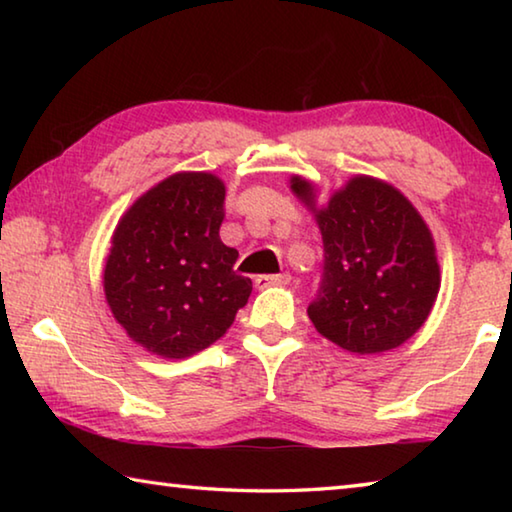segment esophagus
Masks as SVG:
<instances>
[{
    "label": "esophagus",
    "instance_id": "obj_1",
    "mask_svg": "<svg viewBox=\"0 0 512 512\" xmlns=\"http://www.w3.org/2000/svg\"><path fill=\"white\" fill-rule=\"evenodd\" d=\"M291 282V275L289 273H277V275H257L255 277V284L259 289L264 287H284V284Z\"/></svg>",
    "mask_w": 512,
    "mask_h": 512
}]
</instances>
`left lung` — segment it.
Segmentation results:
<instances>
[{"label":"left lung","mask_w":512,"mask_h":512,"mask_svg":"<svg viewBox=\"0 0 512 512\" xmlns=\"http://www.w3.org/2000/svg\"><path fill=\"white\" fill-rule=\"evenodd\" d=\"M291 192L323 235V282L307 314L316 332L354 354L400 348L427 323L440 291L429 225L400 189L357 173L318 205V187Z\"/></svg>","instance_id":"left-lung-1"}]
</instances>
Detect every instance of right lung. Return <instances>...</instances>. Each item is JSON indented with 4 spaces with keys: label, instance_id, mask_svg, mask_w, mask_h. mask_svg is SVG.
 Here are the masks:
<instances>
[{
    "label": "right lung",
    "instance_id": "add662e5",
    "mask_svg": "<svg viewBox=\"0 0 512 512\" xmlns=\"http://www.w3.org/2000/svg\"><path fill=\"white\" fill-rule=\"evenodd\" d=\"M225 183L178 171L121 214L103 268V293L128 339L160 359L210 348L235 323L253 282L219 237Z\"/></svg>",
    "mask_w": 512,
    "mask_h": 512
}]
</instances>
